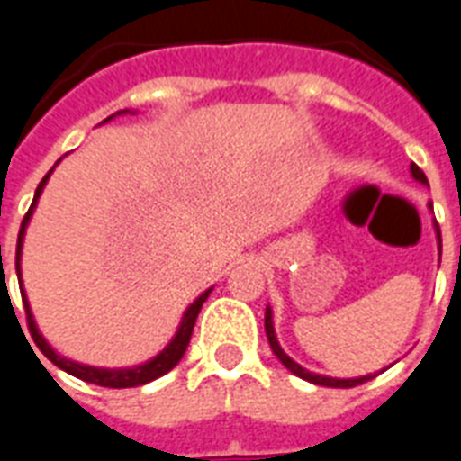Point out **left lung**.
<instances>
[{"instance_id":"1","label":"left lung","mask_w":461,"mask_h":461,"mask_svg":"<svg viewBox=\"0 0 461 461\" xmlns=\"http://www.w3.org/2000/svg\"><path fill=\"white\" fill-rule=\"evenodd\" d=\"M411 174H414L416 181H421V184H426L429 186V179H426V174H423V169L419 165H411ZM436 231H438V244H440V249H443V239H440V227H438L436 222ZM266 335H267V342H270V349H273V354L277 358H280L282 364L287 366L289 371L294 373V375H299V378L308 380V383H313V385H325V387H357L361 385V383H366V380H371L373 375H364V378H349V380H337V378H325V375H315V373L306 371V368H302V366L296 364V361H292V358L282 351V347L277 344V337H275V328H273V313H270V308H266Z\"/></svg>"}]
</instances>
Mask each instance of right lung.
Segmentation results:
<instances>
[{"label":"right lung","instance_id":"obj_1","mask_svg":"<svg viewBox=\"0 0 461 461\" xmlns=\"http://www.w3.org/2000/svg\"><path fill=\"white\" fill-rule=\"evenodd\" d=\"M47 179H50V174H45V176H42V181L38 184V188H35V198H32L31 208H28V212H25V217H23V222H21V231H18V244H16V270H18V275H21V267H18V258H21V244H23L25 224H28V220H31L32 208H35V203H38V198H40V194H42V186L47 184ZM208 294H210V289L205 292V294L198 296V299H195L191 306H188V311L184 313V321H181V325H179V332L174 335L172 342L167 344L162 354H158V357H155L153 361H148V364L136 366V368H122V371H107V368H93V366L74 364V361H68V358H61L59 354H54L52 347H50L45 339H42V335H40L38 328H35V322H32L31 308H28V302H25V294H21V296H23L25 321H28V330H31L32 339H35V344L40 347V351H42V354H45V357L50 358L54 366H59L61 371L71 373V375L86 380V383H95V385H103V387H139V385H146V383H150V380L159 378V375H165L167 371H172L174 366L179 364L181 357H184V351H186L188 342H191V332H194L195 318H198V313H201L203 302L208 299Z\"/></svg>","mask_w":461,"mask_h":461}]
</instances>
